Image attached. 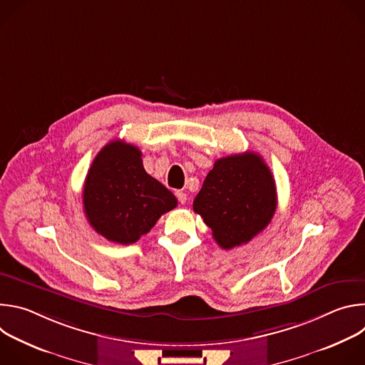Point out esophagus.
I'll list each match as a JSON object with an SVG mask.
<instances>
[{"label":"esophagus","mask_w":365,"mask_h":365,"mask_svg":"<svg viewBox=\"0 0 365 365\" xmlns=\"http://www.w3.org/2000/svg\"><path fill=\"white\" fill-rule=\"evenodd\" d=\"M176 197H178V200L183 205V203H186V200H187V195L185 193V192H182V190H178L176 192Z\"/></svg>","instance_id":"esophagus-1"}]
</instances>
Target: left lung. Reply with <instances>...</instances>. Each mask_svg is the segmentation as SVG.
I'll return each mask as SVG.
<instances>
[{
    "label": "left lung",
    "mask_w": 365,
    "mask_h": 365,
    "mask_svg": "<svg viewBox=\"0 0 365 365\" xmlns=\"http://www.w3.org/2000/svg\"><path fill=\"white\" fill-rule=\"evenodd\" d=\"M277 207L274 178L262 155L245 151L218 159L193 200V211L224 250L251 241Z\"/></svg>",
    "instance_id": "obj_1"
}]
</instances>
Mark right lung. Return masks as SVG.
<instances>
[{"label": "right lung", "instance_id": "right-lung-1", "mask_svg": "<svg viewBox=\"0 0 365 365\" xmlns=\"http://www.w3.org/2000/svg\"><path fill=\"white\" fill-rule=\"evenodd\" d=\"M82 199L91 227L123 245L135 242L178 206L175 195L144 170L140 148L123 140L110 141L96 154Z\"/></svg>", "mask_w": 365, "mask_h": 365}]
</instances>
